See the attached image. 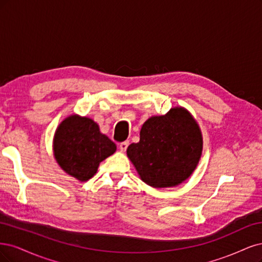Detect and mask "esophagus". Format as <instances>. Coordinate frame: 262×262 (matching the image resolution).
Here are the masks:
<instances>
[{
	"instance_id": "1",
	"label": "esophagus",
	"mask_w": 262,
	"mask_h": 262,
	"mask_svg": "<svg viewBox=\"0 0 262 262\" xmlns=\"http://www.w3.org/2000/svg\"><path fill=\"white\" fill-rule=\"evenodd\" d=\"M119 147H120V150L122 151V152H125L126 149H127V147H128V141H124V142H121Z\"/></svg>"
}]
</instances>
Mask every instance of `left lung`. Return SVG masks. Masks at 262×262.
<instances>
[{"label":"left lung","instance_id":"1","mask_svg":"<svg viewBox=\"0 0 262 262\" xmlns=\"http://www.w3.org/2000/svg\"><path fill=\"white\" fill-rule=\"evenodd\" d=\"M197 121L183 106L142 124L140 139L127 148V157L142 182L154 188L174 187L196 170L202 155Z\"/></svg>","mask_w":262,"mask_h":262}]
</instances>
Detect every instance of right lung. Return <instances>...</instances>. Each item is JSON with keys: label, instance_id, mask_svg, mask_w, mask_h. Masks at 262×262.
I'll use <instances>...</instances> for the list:
<instances>
[{"label": "right lung", "instance_id": "right-lung-1", "mask_svg": "<svg viewBox=\"0 0 262 262\" xmlns=\"http://www.w3.org/2000/svg\"><path fill=\"white\" fill-rule=\"evenodd\" d=\"M115 151V143L86 116H67L54 134L53 154L57 164L79 182L90 180L99 164Z\"/></svg>", "mask_w": 262, "mask_h": 262}]
</instances>
